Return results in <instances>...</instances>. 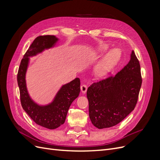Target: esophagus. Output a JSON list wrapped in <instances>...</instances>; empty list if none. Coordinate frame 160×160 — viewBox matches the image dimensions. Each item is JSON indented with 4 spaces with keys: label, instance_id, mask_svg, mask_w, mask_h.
<instances>
[{
    "label": "esophagus",
    "instance_id": "1",
    "mask_svg": "<svg viewBox=\"0 0 160 160\" xmlns=\"http://www.w3.org/2000/svg\"><path fill=\"white\" fill-rule=\"evenodd\" d=\"M87 89H88V86L85 84H83L81 86V91L83 93H85L87 92Z\"/></svg>",
    "mask_w": 160,
    "mask_h": 160
}]
</instances>
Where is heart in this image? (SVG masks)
<instances>
[{"instance_id": "1", "label": "heart", "mask_w": 160, "mask_h": 160, "mask_svg": "<svg viewBox=\"0 0 160 160\" xmlns=\"http://www.w3.org/2000/svg\"><path fill=\"white\" fill-rule=\"evenodd\" d=\"M107 49V47L103 46L101 47V51H105ZM121 55V52L119 49H113L108 52L103 57L95 67L97 72L99 74H103L109 71L112 67L117 63Z\"/></svg>"}]
</instances>
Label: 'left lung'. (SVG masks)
Returning <instances> with one entry per match:
<instances>
[{"label":"left lung","instance_id":"1","mask_svg":"<svg viewBox=\"0 0 160 160\" xmlns=\"http://www.w3.org/2000/svg\"><path fill=\"white\" fill-rule=\"evenodd\" d=\"M142 83L139 62L133 51L130 60L114 77L89 87V118L98 129L115 126L134 109Z\"/></svg>","mask_w":160,"mask_h":160}]
</instances>
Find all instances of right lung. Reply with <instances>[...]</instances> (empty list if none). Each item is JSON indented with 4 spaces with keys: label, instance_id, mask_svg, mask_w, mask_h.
Returning <instances> with one entry per match:
<instances>
[{
    "label": "right lung",
    "instance_id": "1",
    "mask_svg": "<svg viewBox=\"0 0 160 160\" xmlns=\"http://www.w3.org/2000/svg\"><path fill=\"white\" fill-rule=\"evenodd\" d=\"M59 38L54 35L37 37L21 60L17 75L21 102L23 109L37 125L50 129L61 126L65 122L67 111L80 93V79L76 78L62 85L50 103L41 105L34 101L28 94L26 85V72L31 57L54 47Z\"/></svg>",
    "mask_w": 160,
    "mask_h": 160
}]
</instances>
